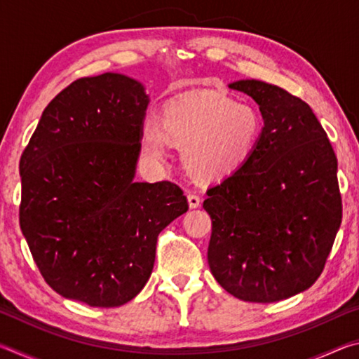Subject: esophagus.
<instances>
[{
	"mask_svg": "<svg viewBox=\"0 0 359 359\" xmlns=\"http://www.w3.org/2000/svg\"><path fill=\"white\" fill-rule=\"evenodd\" d=\"M187 198H188V205H190V209H196L199 208V204H201V199H199L198 194L190 193Z\"/></svg>",
	"mask_w": 359,
	"mask_h": 359,
	"instance_id": "1",
	"label": "esophagus"
}]
</instances>
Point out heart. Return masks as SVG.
Instances as JSON below:
<instances>
[{
    "mask_svg": "<svg viewBox=\"0 0 359 359\" xmlns=\"http://www.w3.org/2000/svg\"><path fill=\"white\" fill-rule=\"evenodd\" d=\"M263 131L264 121L255 107L203 92L169 104L158 126L145 123L139 147L151 163L166 160V144L182 149V166L193 179L220 182L252 161Z\"/></svg>",
    "mask_w": 359,
    "mask_h": 359,
    "instance_id": "b5f03b06",
    "label": "heart"
}]
</instances>
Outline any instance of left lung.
Returning a JSON list of instances; mask_svg holds the SVG:
<instances>
[{
    "label": "left lung",
    "instance_id": "obj_1",
    "mask_svg": "<svg viewBox=\"0 0 359 359\" xmlns=\"http://www.w3.org/2000/svg\"><path fill=\"white\" fill-rule=\"evenodd\" d=\"M259 106L252 161L210 187L208 261L229 294L277 302L317 282L342 222L337 158L311 106L255 79L229 83Z\"/></svg>",
    "mask_w": 359,
    "mask_h": 359
}]
</instances>
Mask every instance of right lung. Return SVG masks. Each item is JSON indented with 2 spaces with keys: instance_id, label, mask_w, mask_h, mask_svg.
<instances>
[{
  "instance_id": "obj_1",
  "label": "right lung",
  "mask_w": 359,
  "mask_h": 359,
  "mask_svg": "<svg viewBox=\"0 0 359 359\" xmlns=\"http://www.w3.org/2000/svg\"><path fill=\"white\" fill-rule=\"evenodd\" d=\"M149 96L117 72L53 98L20 158V228L36 266L66 299L118 307L151 274L158 234L188 210L171 182H135Z\"/></svg>"
}]
</instances>
